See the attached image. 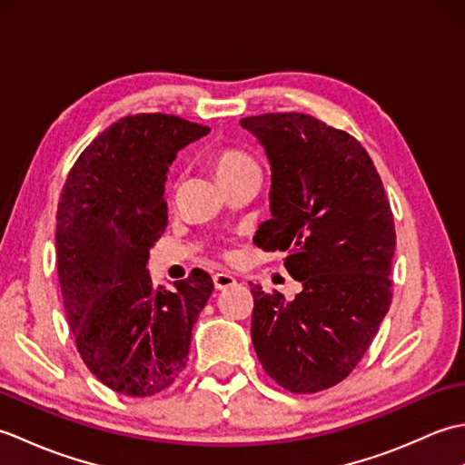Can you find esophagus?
Instances as JSON below:
<instances>
[{
	"label": "esophagus",
	"mask_w": 465,
	"mask_h": 465,
	"mask_svg": "<svg viewBox=\"0 0 465 465\" xmlns=\"http://www.w3.org/2000/svg\"><path fill=\"white\" fill-rule=\"evenodd\" d=\"M213 283H215V290H227V288H232V285H235V278L230 273L220 272L213 275Z\"/></svg>",
	"instance_id": "obj_1"
}]
</instances>
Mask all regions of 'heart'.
<instances>
[{"mask_svg":"<svg viewBox=\"0 0 465 465\" xmlns=\"http://www.w3.org/2000/svg\"><path fill=\"white\" fill-rule=\"evenodd\" d=\"M212 163L222 182L248 170H258L253 157L248 152L238 150V147H220V150H215L212 153Z\"/></svg>","mask_w":465,"mask_h":465,"instance_id":"obj_1","label":"heart"}]
</instances>
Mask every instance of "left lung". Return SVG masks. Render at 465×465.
I'll use <instances>...</instances> for the list:
<instances>
[{"mask_svg":"<svg viewBox=\"0 0 465 465\" xmlns=\"http://www.w3.org/2000/svg\"><path fill=\"white\" fill-rule=\"evenodd\" d=\"M272 163V220L253 243L288 252L293 302L252 285V341L265 373L293 393L348 378L391 303L396 225L363 145L312 115L243 117Z\"/></svg>","mask_w":465,"mask_h":465,"instance_id":"obj_1","label":"left lung"}]
</instances>
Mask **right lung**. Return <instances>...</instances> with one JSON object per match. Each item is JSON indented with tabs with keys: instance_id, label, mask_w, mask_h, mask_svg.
<instances>
[{
	"instance_id": "right-lung-1",
	"label": "right lung",
	"mask_w": 465,
	"mask_h": 465,
	"mask_svg": "<svg viewBox=\"0 0 465 465\" xmlns=\"http://www.w3.org/2000/svg\"><path fill=\"white\" fill-rule=\"evenodd\" d=\"M207 132L177 115H125L77 157L59 197L55 253L69 328L87 370L124 396H155L180 378L213 292L203 270L172 292L145 270L167 225V170Z\"/></svg>"
}]
</instances>
